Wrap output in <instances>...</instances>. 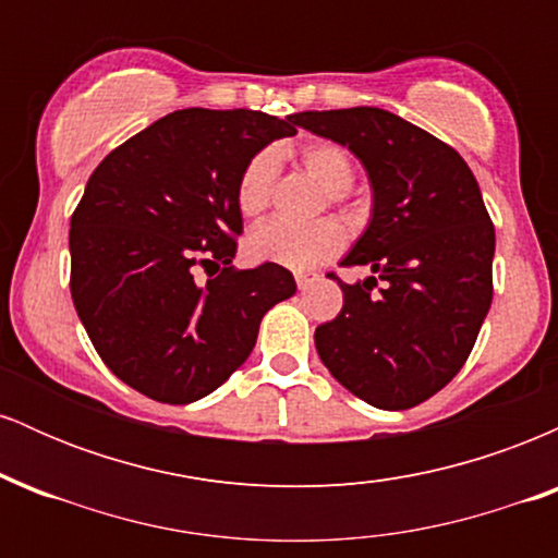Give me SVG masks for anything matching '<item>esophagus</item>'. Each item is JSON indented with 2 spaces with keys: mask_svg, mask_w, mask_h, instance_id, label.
<instances>
[{
  "mask_svg": "<svg viewBox=\"0 0 558 558\" xmlns=\"http://www.w3.org/2000/svg\"><path fill=\"white\" fill-rule=\"evenodd\" d=\"M317 280V275H310V272H296V286L301 288V291H306L312 283Z\"/></svg>",
  "mask_w": 558,
  "mask_h": 558,
  "instance_id": "esophagus-1",
  "label": "esophagus"
}]
</instances>
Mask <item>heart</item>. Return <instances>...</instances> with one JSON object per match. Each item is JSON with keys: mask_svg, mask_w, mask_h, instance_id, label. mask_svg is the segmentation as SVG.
<instances>
[{"mask_svg": "<svg viewBox=\"0 0 558 558\" xmlns=\"http://www.w3.org/2000/svg\"><path fill=\"white\" fill-rule=\"evenodd\" d=\"M301 168L306 175L325 189L330 204H341L349 198V185L354 183V159L336 141H310L299 149ZM278 155L272 149H262L243 165L239 183H235V207L243 217H259L270 207L275 181H278ZM345 243V230L338 220L310 222V226H291V222H265L248 235V254L259 262L291 267V270H312L323 265L332 254H338Z\"/></svg>", "mask_w": 558, "mask_h": 558, "instance_id": "1", "label": "heart"}]
</instances>
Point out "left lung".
Returning a JSON list of instances; mask_svg holds the SVG:
<instances>
[{"mask_svg":"<svg viewBox=\"0 0 558 558\" xmlns=\"http://www.w3.org/2000/svg\"><path fill=\"white\" fill-rule=\"evenodd\" d=\"M296 125L349 146L373 183V220L341 265L375 275H332L343 310L315 330L319 360L377 409L417 407L464 367L490 310L496 230L480 185L457 149L377 107L299 112Z\"/></svg>","mask_w":558,"mask_h":558,"instance_id":"1","label":"left lung"}]
</instances>
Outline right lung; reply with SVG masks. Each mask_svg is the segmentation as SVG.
<instances>
[{"label":"right lung","mask_w":558,"mask_h":558,"mask_svg":"<svg viewBox=\"0 0 558 558\" xmlns=\"http://www.w3.org/2000/svg\"><path fill=\"white\" fill-rule=\"evenodd\" d=\"M296 114L178 110L112 149L70 217V293L96 354L162 403H191L246 362L286 267L235 270V183ZM208 272L197 280V270Z\"/></svg>","instance_id":"1"}]
</instances>
